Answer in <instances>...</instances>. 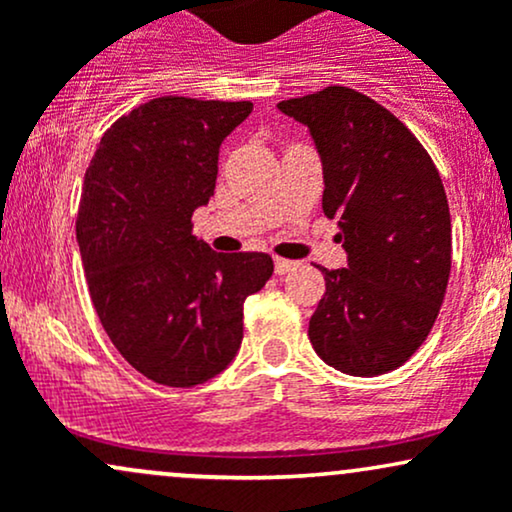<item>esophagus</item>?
<instances>
[{"label":"esophagus","mask_w":512,"mask_h":512,"mask_svg":"<svg viewBox=\"0 0 512 512\" xmlns=\"http://www.w3.org/2000/svg\"><path fill=\"white\" fill-rule=\"evenodd\" d=\"M298 267V262H291V260H284V257H276L274 260V269L276 274H289L293 269Z\"/></svg>","instance_id":"34e87169"}]
</instances>
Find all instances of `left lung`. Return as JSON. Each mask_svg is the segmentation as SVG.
Returning a JSON list of instances; mask_svg holds the SVG:
<instances>
[{
    "mask_svg": "<svg viewBox=\"0 0 512 512\" xmlns=\"http://www.w3.org/2000/svg\"><path fill=\"white\" fill-rule=\"evenodd\" d=\"M279 110L313 134L322 211L349 255V269L320 267L310 344L342 373H390L426 342L448 289L452 228L436 163L402 120L354 88L327 86Z\"/></svg>",
    "mask_w": 512,
    "mask_h": 512,
    "instance_id": "obj_1",
    "label": "left lung"
}]
</instances>
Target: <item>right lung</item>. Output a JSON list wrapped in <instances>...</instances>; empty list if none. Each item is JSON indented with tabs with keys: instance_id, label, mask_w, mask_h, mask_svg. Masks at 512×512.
Masks as SVG:
<instances>
[{
	"instance_id": "obj_1",
	"label": "right lung",
	"mask_w": 512,
	"mask_h": 512,
	"mask_svg": "<svg viewBox=\"0 0 512 512\" xmlns=\"http://www.w3.org/2000/svg\"><path fill=\"white\" fill-rule=\"evenodd\" d=\"M250 113V101L154 98L110 125L86 168L76 240L91 303L122 358L158 385L219 375L243 339L245 298L274 272L264 252L223 255L192 236L219 146Z\"/></svg>"
}]
</instances>
